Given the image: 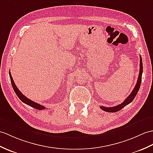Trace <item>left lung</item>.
I'll use <instances>...</instances> for the list:
<instances>
[{"mask_svg": "<svg viewBox=\"0 0 153 153\" xmlns=\"http://www.w3.org/2000/svg\"><path fill=\"white\" fill-rule=\"evenodd\" d=\"M140 73H139V76H138V79L137 81V83L135 85V87L132 91V93H130V94L128 97L125 101H124L121 104L119 105H117L116 106H114V107L112 108H107V107H104V106H101L100 108L103 110V111H106V112H110V113H113V112H117L119 111V110L122 109L124 107H125L126 105L128 104H129L130 103L132 102L134 98L136 97V96L137 93L138 91L140 89V85H141V77H142V73H143V62H142V59L140 56Z\"/></svg>", "mask_w": 153, "mask_h": 153, "instance_id": "left-lung-1", "label": "left lung"}]
</instances>
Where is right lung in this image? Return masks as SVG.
I'll list each match as a JSON object with an SVG mask.
<instances>
[{"label": "right lung", "instance_id": "right-lung-1", "mask_svg": "<svg viewBox=\"0 0 153 153\" xmlns=\"http://www.w3.org/2000/svg\"><path fill=\"white\" fill-rule=\"evenodd\" d=\"M9 75H10V80H11V83H12V87L13 88L14 91H15L16 94H17V97H18V98L20 99V100L22 101L23 103H25V104H26L28 105L31 106V107H33L35 109H37L38 110H42V109H45V107H44V106H43L42 105H40L38 104V103L36 102H34V101L30 100V99L27 98L25 96L24 94H23V93H21V92L17 88V86L16 85L15 83H14L13 81V79L12 78V76L11 75V73H10V72H9Z\"/></svg>", "mask_w": 153, "mask_h": 153}]
</instances>
